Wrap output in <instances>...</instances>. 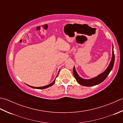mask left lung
<instances>
[{"label":"left lung","mask_w":123,"mask_h":123,"mask_svg":"<svg viewBox=\"0 0 123 123\" xmlns=\"http://www.w3.org/2000/svg\"><path fill=\"white\" fill-rule=\"evenodd\" d=\"M114 62H115V55H114V47L113 45V49H112V57H111V61L108 67L107 68V69L103 73H101V74H99L96 77L91 78V79H83L82 78H81L79 75H78L76 70H75V67L74 66V70H73V74H74V77L75 78V79H76L77 82L78 83H79L80 85L83 86H86V87L94 86L101 83L106 79V78L107 77L111 71L112 69H113L114 64Z\"/></svg>","instance_id":"1"}]
</instances>
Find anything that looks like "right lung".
<instances>
[{
	"label": "right lung",
	"mask_w": 123,
	"mask_h": 123,
	"mask_svg": "<svg viewBox=\"0 0 123 123\" xmlns=\"http://www.w3.org/2000/svg\"><path fill=\"white\" fill-rule=\"evenodd\" d=\"M59 71H59V72H58V74H57V75H56V78L57 77V75H58V74H59ZM56 78H55V79H56ZM55 79H54V80L51 83H50V84H49V85H46V86H43V87H33V86H30V85H27L28 86H29V87H31V88H34V89H45V88H49V87H51V86H52V85H54V83H55Z\"/></svg>",
	"instance_id": "add662e5"
}]
</instances>
